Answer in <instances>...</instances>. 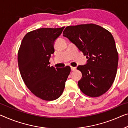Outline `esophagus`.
Here are the masks:
<instances>
[{
  "instance_id": "1",
  "label": "esophagus",
  "mask_w": 128,
  "mask_h": 128,
  "mask_svg": "<svg viewBox=\"0 0 128 128\" xmlns=\"http://www.w3.org/2000/svg\"><path fill=\"white\" fill-rule=\"evenodd\" d=\"M71 70H72V71H74L75 70H76V67L71 66Z\"/></svg>"
}]
</instances>
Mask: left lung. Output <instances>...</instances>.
Wrapping results in <instances>:
<instances>
[{
  "label": "left lung",
  "instance_id": "obj_1",
  "mask_svg": "<svg viewBox=\"0 0 128 128\" xmlns=\"http://www.w3.org/2000/svg\"><path fill=\"white\" fill-rule=\"evenodd\" d=\"M63 36L88 59L87 64L76 68L82 72L78 82L81 92L90 97L105 93L115 80L118 62L113 35L100 26L90 23L66 27Z\"/></svg>",
  "mask_w": 128,
  "mask_h": 128
}]
</instances>
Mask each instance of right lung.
I'll list each match as a JSON object with an SVG mask.
<instances>
[{"mask_svg": "<svg viewBox=\"0 0 128 128\" xmlns=\"http://www.w3.org/2000/svg\"><path fill=\"white\" fill-rule=\"evenodd\" d=\"M64 28H40L28 32L18 52L19 71L25 84L31 93L45 101H53L62 95L71 71L69 66L55 68L49 65L55 40Z\"/></svg>", "mask_w": 128, "mask_h": 128, "instance_id": "obj_1", "label": "right lung"}]
</instances>
